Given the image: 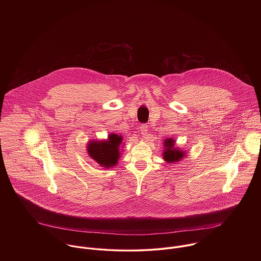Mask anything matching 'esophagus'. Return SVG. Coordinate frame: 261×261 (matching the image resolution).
<instances>
[{
    "mask_svg": "<svg viewBox=\"0 0 261 261\" xmlns=\"http://www.w3.org/2000/svg\"><path fill=\"white\" fill-rule=\"evenodd\" d=\"M148 130H149V128H148L147 124H141L140 125V132H141V134L144 138L148 136Z\"/></svg>",
    "mask_w": 261,
    "mask_h": 261,
    "instance_id": "esophagus-1",
    "label": "esophagus"
}]
</instances>
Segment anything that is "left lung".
I'll return each mask as SVG.
<instances>
[{"label":"left lung","instance_id":"8db88e82","mask_svg":"<svg viewBox=\"0 0 261 261\" xmlns=\"http://www.w3.org/2000/svg\"><path fill=\"white\" fill-rule=\"evenodd\" d=\"M174 144L173 139H168L166 140L164 147H165V151H164V158L168 163H174L179 160H181L184 156V151L181 149H176Z\"/></svg>","mask_w":261,"mask_h":261}]
</instances>
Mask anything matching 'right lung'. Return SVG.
<instances>
[{"label":"right lung","mask_w":261,"mask_h":261,"mask_svg":"<svg viewBox=\"0 0 261 261\" xmlns=\"http://www.w3.org/2000/svg\"><path fill=\"white\" fill-rule=\"evenodd\" d=\"M122 137L112 134L106 142H91L87 148L88 154L105 168L116 165L119 158V146Z\"/></svg>","instance_id":"add662e5"}]
</instances>
